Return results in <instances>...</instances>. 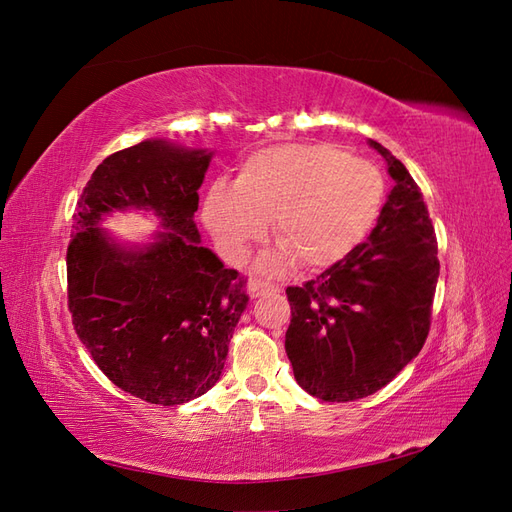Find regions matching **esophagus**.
Masks as SVG:
<instances>
[{
  "instance_id": "obj_1",
  "label": "esophagus",
  "mask_w": 512,
  "mask_h": 512,
  "mask_svg": "<svg viewBox=\"0 0 512 512\" xmlns=\"http://www.w3.org/2000/svg\"><path fill=\"white\" fill-rule=\"evenodd\" d=\"M269 292H280V286L260 282V280H252L247 284V294H250V299H258L262 294H269Z\"/></svg>"
}]
</instances>
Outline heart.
I'll use <instances>...</instances> for the list:
<instances>
[{"mask_svg": "<svg viewBox=\"0 0 512 512\" xmlns=\"http://www.w3.org/2000/svg\"><path fill=\"white\" fill-rule=\"evenodd\" d=\"M382 205L384 177L376 164L329 143H290L245 158L237 190L215 183L203 220L232 262L265 239L275 220L282 247L262 269L280 271L297 258L307 269H327L365 241Z\"/></svg>", "mask_w": 512, "mask_h": 512, "instance_id": "b5f03b06", "label": "heart"}]
</instances>
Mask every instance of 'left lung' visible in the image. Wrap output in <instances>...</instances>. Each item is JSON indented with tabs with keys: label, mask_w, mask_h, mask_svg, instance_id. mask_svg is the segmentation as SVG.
<instances>
[{
	"label": "left lung",
	"mask_w": 512,
	"mask_h": 512,
	"mask_svg": "<svg viewBox=\"0 0 512 512\" xmlns=\"http://www.w3.org/2000/svg\"><path fill=\"white\" fill-rule=\"evenodd\" d=\"M393 188L367 241L305 286L286 288V354L301 389L324 401L374 395L421 352L440 275L423 194L389 149Z\"/></svg>",
	"instance_id": "obj_1"
}]
</instances>
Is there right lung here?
Returning <instances> with one entry per match:
<instances>
[{
    "label": "right lung",
    "mask_w": 512,
    "mask_h": 512,
    "mask_svg": "<svg viewBox=\"0 0 512 512\" xmlns=\"http://www.w3.org/2000/svg\"><path fill=\"white\" fill-rule=\"evenodd\" d=\"M213 151L168 138L108 156L87 181L68 247V303L76 335L121 391L179 406L220 380L247 305L235 269L200 243L198 188ZM149 212L160 231L123 242L101 224Z\"/></svg>",
    "instance_id": "obj_1"
}]
</instances>
